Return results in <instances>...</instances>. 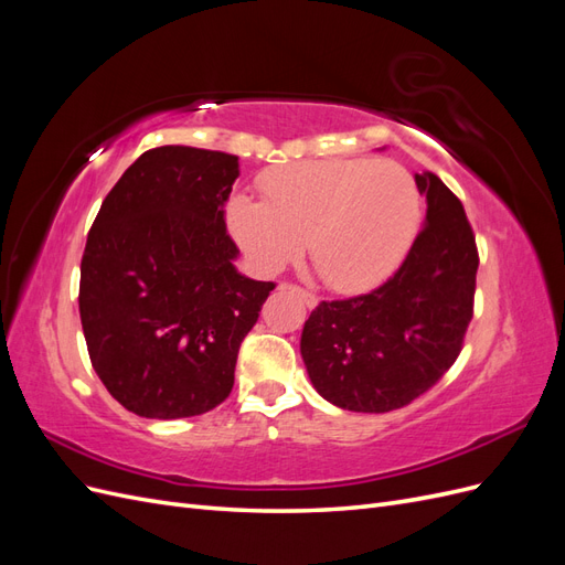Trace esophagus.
<instances>
[{
  "instance_id": "1",
  "label": "esophagus",
  "mask_w": 565,
  "mask_h": 565,
  "mask_svg": "<svg viewBox=\"0 0 565 565\" xmlns=\"http://www.w3.org/2000/svg\"><path fill=\"white\" fill-rule=\"evenodd\" d=\"M278 289H282V292H297V295H301L303 301H306V306H309V309H313V306L318 303V297H316L313 292H309V289H303V287H299V285H295V282H280Z\"/></svg>"
}]
</instances>
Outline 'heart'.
Returning <instances> with one entry per match:
<instances>
[{
  "label": "heart",
  "mask_w": 565,
  "mask_h": 565,
  "mask_svg": "<svg viewBox=\"0 0 565 565\" xmlns=\"http://www.w3.org/2000/svg\"><path fill=\"white\" fill-rule=\"evenodd\" d=\"M262 202L235 198L233 235L252 262L276 268L299 249L337 292L384 280L413 245L419 191L391 160H313L278 167L259 181Z\"/></svg>",
  "instance_id": "b5f03b06"
}]
</instances>
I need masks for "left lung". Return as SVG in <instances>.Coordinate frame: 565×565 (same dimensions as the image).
I'll return each instance as SVG.
<instances>
[{"label": "left lung", "mask_w": 565, "mask_h": 565, "mask_svg": "<svg viewBox=\"0 0 565 565\" xmlns=\"http://www.w3.org/2000/svg\"><path fill=\"white\" fill-rule=\"evenodd\" d=\"M415 181L426 224L398 270L365 295L320 301L301 332L316 391L351 413H391L438 384L473 318L478 247L467 212L436 174Z\"/></svg>", "instance_id": "obj_1"}]
</instances>
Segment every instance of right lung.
I'll use <instances>...</instances> for the list:
<instances>
[{
    "label": "right lung",
    "instance_id": "right-lung-1",
    "mask_svg": "<svg viewBox=\"0 0 565 565\" xmlns=\"http://www.w3.org/2000/svg\"><path fill=\"white\" fill-rule=\"evenodd\" d=\"M237 158L150 148L94 218L79 318L110 396L148 419L210 413L233 388L237 351L276 282L235 270L226 202Z\"/></svg>",
    "mask_w": 565,
    "mask_h": 565
}]
</instances>
